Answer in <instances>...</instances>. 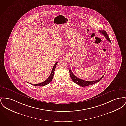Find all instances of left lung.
I'll return each instance as SVG.
<instances>
[{
    "label": "left lung",
    "instance_id": "8db88e82",
    "mask_svg": "<svg viewBox=\"0 0 126 126\" xmlns=\"http://www.w3.org/2000/svg\"><path fill=\"white\" fill-rule=\"evenodd\" d=\"M99 32L102 34L110 42V43H111V41L110 39V37L108 36L107 32L105 31V30H99ZM69 70V73H70V77H71V79H72V81L74 82L75 83H76L77 84L79 85V86H81V87H86V86H88L89 85H93L96 83H97L98 82L100 81L103 78V77L104 76V75L103 76L99 79L96 80H94V81H86V80H84L83 79H80L78 78H77L75 75H74V74L73 73V72H72V71L70 70V69H68Z\"/></svg>",
    "mask_w": 126,
    "mask_h": 126
}]
</instances>
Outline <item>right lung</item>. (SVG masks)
I'll return each instance as SVG.
<instances>
[{
	"mask_svg": "<svg viewBox=\"0 0 126 126\" xmlns=\"http://www.w3.org/2000/svg\"><path fill=\"white\" fill-rule=\"evenodd\" d=\"M58 62H56L55 65H54V66L53 67V68H52V71L51 72V74L50 75V76H49V77L47 78V79H46L45 81H44L43 82H41L40 83H38V84H31V85H33V86H39V87H41V86H44L45 85H47L48 84H49V83H50L51 81L53 79V76H54V71H55V69L56 68V67L57 66V64Z\"/></svg>",
	"mask_w": 126,
	"mask_h": 126,
	"instance_id": "right-lung-1",
	"label": "right lung"
}]
</instances>
